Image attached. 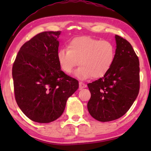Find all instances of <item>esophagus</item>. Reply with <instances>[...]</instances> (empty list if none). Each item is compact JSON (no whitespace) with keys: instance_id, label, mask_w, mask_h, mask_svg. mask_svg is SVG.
<instances>
[{"instance_id":"obj_1","label":"esophagus","mask_w":151,"mask_h":151,"mask_svg":"<svg viewBox=\"0 0 151 151\" xmlns=\"http://www.w3.org/2000/svg\"><path fill=\"white\" fill-rule=\"evenodd\" d=\"M86 85L85 84H84L83 82H79V88L80 89H82V88H86Z\"/></svg>"}]
</instances>
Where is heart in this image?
<instances>
[{
  "mask_svg": "<svg viewBox=\"0 0 151 151\" xmlns=\"http://www.w3.org/2000/svg\"><path fill=\"white\" fill-rule=\"evenodd\" d=\"M115 55L114 45L88 36L77 37L70 41L67 49H59L57 60L62 71L70 74L80 67L75 75L80 79H98L106 74L112 66Z\"/></svg>",
  "mask_w": 151,
  "mask_h": 151,
  "instance_id": "1",
  "label": "heart"
}]
</instances>
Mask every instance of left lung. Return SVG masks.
I'll use <instances>...</instances> for the list:
<instances>
[{
	"label": "left lung",
	"mask_w": 151,
	"mask_h": 151,
	"mask_svg": "<svg viewBox=\"0 0 151 151\" xmlns=\"http://www.w3.org/2000/svg\"><path fill=\"white\" fill-rule=\"evenodd\" d=\"M116 49L113 63L100 79L87 84L91 98L90 115L100 122H110L123 116L131 108L139 91V62L131 45L115 35Z\"/></svg>",
	"instance_id": "1"
}]
</instances>
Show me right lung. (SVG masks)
Returning <instances> with one entry per match:
<instances>
[{
  "label": "right lung",
  "instance_id": "obj_1",
  "mask_svg": "<svg viewBox=\"0 0 151 151\" xmlns=\"http://www.w3.org/2000/svg\"><path fill=\"white\" fill-rule=\"evenodd\" d=\"M61 32H45L24 43L12 67L15 99L32 121L49 123L60 117L68 98L79 87L57 60Z\"/></svg>",
  "mask_w": 151,
  "mask_h": 151
}]
</instances>
